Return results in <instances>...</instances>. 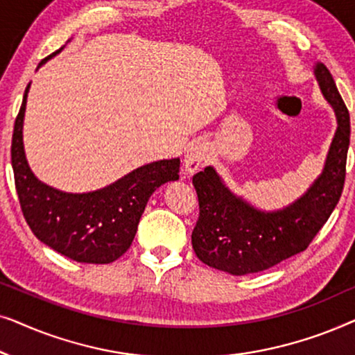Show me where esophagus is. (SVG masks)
Wrapping results in <instances>:
<instances>
[{"label": "esophagus", "instance_id": "34e87169", "mask_svg": "<svg viewBox=\"0 0 355 355\" xmlns=\"http://www.w3.org/2000/svg\"><path fill=\"white\" fill-rule=\"evenodd\" d=\"M208 158H210V148L207 144L191 145L184 155V168L187 173H196L208 162Z\"/></svg>", "mask_w": 355, "mask_h": 355}]
</instances>
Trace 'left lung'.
Listing matches in <instances>:
<instances>
[{
	"label": "left lung",
	"mask_w": 355,
	"mask_h": 355,
	"mask_svg": "<svg viewBox=\"0 0 355 355\" xmlns=\"http://www.w3.org/2000/svg\"><path fill=\"white\" fill-rule=\"evenodd\" d=\"M313 74L338 128L323 171L297 200L281 210L265 211L232 192L213 166L192 178L200 207L192 247L211 268L234 276L268 270L307 249L338 205L346 178L351 121L327 66L317 62Z\"/></svg>",
	"instance_id": "obj_1"
}]
</instances>
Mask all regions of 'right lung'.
Listing matches in <instances>:
<instances>
[{"mask_svg":"<svg viewBox=\"0 0 355 355\" xmlns=\"http://www.w3.org/2000/svg\"><path fill=\"white\" fill-rule=\"evenodd\" d=\"M62 48L45 58L38 67ZM28 89L31 84L14 124L11 145L14 181L24 218L38 241L58 254L80 263H111L132 244L150 196L164 182L178 181L181 159L144 164L110 186L92 192L72 193L48 186L32 173L24 150L22 129Z\"/></svg>","mask_w":355,"mask_h":355,"instance_id":"add662e5","label":"right lung"}]
</instances>
